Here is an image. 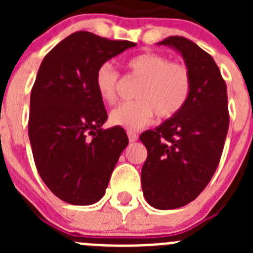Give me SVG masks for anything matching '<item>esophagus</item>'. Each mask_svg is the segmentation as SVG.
<instances>
[{"label": "esophagus", "mask_w": 253, "mask_h": 253, "mask_svg": "<svg viewBox=\"0 0 253 253\" xmlns=\"http://www.w3.org/2000/svg\"><path fill=\"white\" fill-rule=\"evenodd\" d=\"M128 138H129V140H130V142H135V140L138 139V135L134 133V131L128 130Z\"/></svg>", "instance_id": "1"}]
</instances>
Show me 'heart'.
Listing matches in <instances>:
<instances>
[{
  "instance_id": "b5f03b06",
  "label": "heart",
  "mask_w": 253,
  "mask_h": 253,
  "mask_svg": "<svg viewBox=\"0 0 253 253\" xmlns=\"http://www.w3.org/2000/svg\"><path fill=\"white\" fill-rule=\"evenodd\" d=\"M126 76L140 80L135 101L124 102L110 113L113 125L137 130L148 125L154 114L158 119L177 115L191 93V73L186 64L169 60L163 54L147 51L125 62ZM122 77L111 64L104 63L95 75V88L100 99L114 104L119 95Z\"/></svg>"
}]
</instances>
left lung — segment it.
<instances>
[{
  "mask_svg": "<svg viewBox=\"0 0 253 253\" xmlns=\"http://www.w3.org/2000/svg\"><path fill=\"white\" fill-rule=\"evenodd\" d=\"M160 44L182 54L193 80L184 109L154 130L140 134L148 156L142 189L149 205L177 209L207 187L222 157L229 128L227 84L209 53L184 37Z\"/></svg>",
  "mask_w": 253,
  "mask_h": 253,
  "instance_id": "obj_1",
  "label": "left lung"
}]
</instances>
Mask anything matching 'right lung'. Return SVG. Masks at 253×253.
Returning <instances> with one entry per match:
<instances>
[{"label":"right lung","mask_w":253,"mask_h":253,"mask_svg":"<svg viewBox=\"0 0 253 253\" xmlns=\"http://www.w3.org/2000/svg\"><path fill=\"white\" fill-rule=\"evenodd\" d=\"M135 45L76 31L40 64L31 88L29 139L42 180L68 204L99 202L128 146L124 129L101 128L107 113L95 75L106 60Z\"/></svg>","instance_id":"right-lung-1"}]
</instances>
